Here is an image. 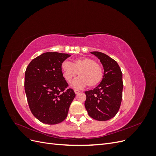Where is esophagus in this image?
I'll return each mask as SVG.
<instances>
[{
	"instance_id": "34e87169",
	"label": "esophagus",
	"mask_w": 156,
	"mask_h": 156,
	"mask_svg": "<svg viewBox=\"0 0 156 156\" xmlns=\"http://www.w3.org/2000/svg\"><path fill=\"white\" fill-rule=\"evenodd\" d=\"M74 92H75V94H77L78 93H79L80 90H77V89H74Z\"/></svg>"
}]
</instances>
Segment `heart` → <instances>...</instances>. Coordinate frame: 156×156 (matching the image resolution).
Here are the masks:
<instances>
[{"label": "heart", "mask_w": 156, "mask_h": 156, "mask_svg": "<svg viewBox=\"0 0 156 156\" xmlns=\"http://www.w3.org/2000/svg\"><path fill=\"white\" fill-rule=\"evenodd\" d=\"M61 69L64 79L68 82H71L79 75V77L72 84L75 88H83L87 85L94 87L101 81L103 77L101 64L87 57L75 59L73 63L64 60L61 64Z\"/></svg>", "instance_id": "heart-1"}]
</instances>
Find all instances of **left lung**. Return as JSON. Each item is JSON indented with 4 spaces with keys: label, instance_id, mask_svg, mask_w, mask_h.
<instances>
[{
    "label": "left lung",
    "instance_id": "1",
    "mask_svg": "<svg viewBox=\"0 0 156 156\" xmlns=\"http://www.w3.org/2000/svg\"><path fill=\"white\" fill-rule=\"evenodd\" d=\"M91 53L100 60L104 75L99 85L86 91L84 106L88 115L99 121H106L114 117L119 111L122 99V73L119 65L108 55L98 51Z\"/></svg>",
    "mask_w": 156,
    "mask_h": 156
}]
</instances>
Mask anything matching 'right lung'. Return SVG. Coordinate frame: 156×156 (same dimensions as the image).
<instances>
[{
    "instance_id": "right-lung-1",
    "label": "right lung",
    "mask_w": 156,
    "mask_h": 156,
    "mask_svg": "<svg viewBox=\"0 0 156 156\" xmlns=\"http://www.w3.org/2000/svg\"><path fill=\"white\" fill-rule=\"evenodd\" d=\"M71 55L48 52L33 59L25 74V90L32 115L42 123L56 124L67 117L75 96L63 77L61 64Z\"/></svg>"
}]
</instances>
